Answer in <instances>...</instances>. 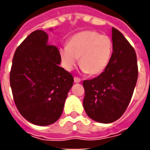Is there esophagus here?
<instances>
[{
  "instance_id": "obj_1",
  "label": "esophagus",
  "mask_w": 150,
  "mask_h": 150,
  "mask_svg": "<svg viewBox=\"0 0 150 150\" xmlns=\"http://www.w3.org/2000/svg\"><path fill=\"white\" fill-rule=\"evenodd\" d=\"M74 80H75V83H80L81 82V79L79 78L77 76H75V78H74Z\"/></svg>"
}]
</instances>
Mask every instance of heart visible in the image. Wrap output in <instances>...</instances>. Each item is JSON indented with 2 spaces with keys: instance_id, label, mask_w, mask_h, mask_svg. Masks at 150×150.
I'll return each instance as SVG.
<instances>
[{
  "instance_id": "1",
  "label": "heart",
  "mask_w": 150,
  "mask_h": 150,
  "mask_svg": "<svg viewBox=\"0 0 150 150\" xmlns=\"http://www.w3.org/2000/svg\"><path fill=\"white\" fill-rule=\"evenodd\" d=\"M112 51V41L108 35L85 30L73 35L69 39L68 45L60 48L59 55L66 70H72L80 58L82 70L96 75L107 67Z\"/></svg>"
}]
</instances>
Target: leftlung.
Returning a JSON list of instances; mask_svg holds the SVG:
<instances>
[{
    "label": "left lung",
    "instance_id": "obj_1",
    "mask_svg": "<svg viewBox=\"0 0 150 150\" xmlns=\"http://www.w3.org/2000/svg\"><path fill=\"white\" fill-rule=\"evenodd\" d=\"M113 52L104 71L83 82V108L91 119L112 123L125 112L138 77L135 50L118 30L112 27Z\"/></svg>",
    "mask_w": 150,
    "mask_h": 150
}]
</instances>
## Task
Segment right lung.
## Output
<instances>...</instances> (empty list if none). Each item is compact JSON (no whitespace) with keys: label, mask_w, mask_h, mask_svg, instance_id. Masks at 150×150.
Masks as SVG:
<instances>
[{"label":"right lung","mask_w":150,"mask_h":150,"mask_svg":"<svg viewBox=\"0 0 150 150\" xmlns=\"http://www.w3.org/2000/svg\"><path fill=\"white\" fill-rule=\"evenodd\" d=\"M48 35L31 33L16 50L9 75L16 107L25 119L37 125L59 119L74 78L60 67L58 47L47 42Z\"/></svg>","instance_id":"1"}]
</instances>
